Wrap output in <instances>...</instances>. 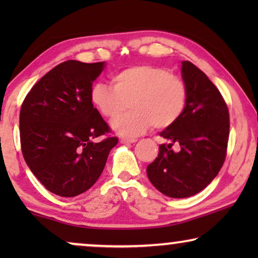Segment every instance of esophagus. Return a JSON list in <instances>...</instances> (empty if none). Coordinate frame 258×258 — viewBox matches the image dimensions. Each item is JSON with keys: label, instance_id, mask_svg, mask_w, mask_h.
I'll use <instances>...</instances> for the list:
<instances>
[{"label": "esophagus", "instance_id": "obj_1", "mask_svg": "<svg viewBox=\"0 0 258 258\" xmlns=\"http://www.w3.org/2000/svg\"><path fill=\"white\" fill-rule=\"evenodd\" d=\"M135 142H137V139H128V137H123V139H121V143H124V144L135 143Z\"/></svg>", "mask_w": 258, "mask_h": 258}]
</instances>
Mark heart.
<instances>
[{
  "label": "heart",
  "mask_w": 258,
  "mask_h": 258,
  "mask_svg": "<svg viewBox=\"0 0 258 258\" xmlns=\"http://www.w3.org/2000/svg\"><path fill=\"white\" fill-rule=\"evenodd\" d=\"M111 83L112 87L94 84L90 100L107 118H114L130 103V112L111 121V129L121 136H139L150 125L167 128L184 111L188 98L184 81L161 67H129L115 74Z\"/></svg>",
  "instance_id": "1"
}]
</instances>
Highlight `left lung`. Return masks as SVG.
<instances>
[{"label":"left lung","mask_w":258,"mask_h":258,"mask_svg":"<svg viewBox=\"0 0 258 258\" xmlns=\"http://www.w3.org/2000/svg\"><path fill=\"white\" fill-rule=\"evenodd\" d=\"M188 98L177 121L160 133L167 141L147 167L158 191L185 199L206 188L221 170L227 156L229 111L222 95L202 70L182 62Z\"/></svg>","instance_id":"8db88e82"}]
</instances>
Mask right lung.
Instances as JSON below:
<instances>
[{
  "label": "right lung",
  "instance_id": "obj_1",
  "mask_svg": "<svg viewBox=\"0 0 258 258\" xmlns=\"http://www.w3.org/2000/svg\"><path fill=\"white\" fill-rule=\"evenodd\" d=\"M104 67V62H63L31 88L21 107L24 161L58 196L74 197L90 189L118 142L117 137L94 141L110 133L90 100L91 86Z\"/></svg>",
  "mask_w": 258,
  "mask_h": 258
}]
</instances>
